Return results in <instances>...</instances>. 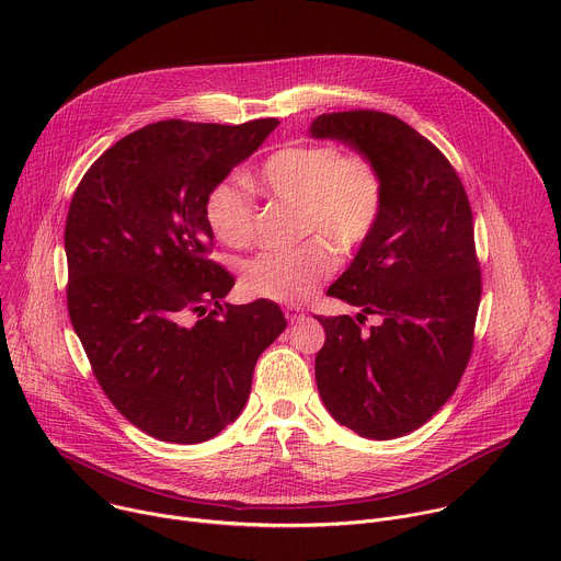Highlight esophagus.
I'll use <instances>...</instances> for the list:
<instances>
[{"mask_svg": "<svg viewBox=\"0 0 561 561\" xmlns=\"http://www.w3.org/2000/svg\"><path fill=\"white\" fill-rule=\"evenodd\" d=\"M284 312H286V319L290 324H295V322H301L304 319V308H299V306H295V304H288L286 308H284Z\"/></svg>", "mask_w": 561, "mask_h": 561, "instance_id": "esophagus-1", "label": "esophagus"}]
</instances>
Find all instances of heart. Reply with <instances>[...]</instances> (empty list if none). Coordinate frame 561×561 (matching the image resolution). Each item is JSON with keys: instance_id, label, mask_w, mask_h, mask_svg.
Instances as JSON below:
<instances>
[{"instance_id": "obj_1", "label": "heart", "mask_w": 561, "mask_h": 561, "mask_svg": "<svg viewBox=\"0 0 561 561\" xmlns=\"http://www.w3.org/2000/svg\"><path fill=\"white\" fill-rule=\"evenodd\" d=\"M260 184L271 197L297 204L301 234L327 233L346 253L368 242L383 213V182L375 164L335 144L279 148L262 164ZM204 217L224 247L253 244L257 204L237 182L221 180L208 191ZM325 238L312 234L299 247L255 255L244 266V288L275 301L310 297L337 268V253Z\"/></svg>"}]
</instances>
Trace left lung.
<instances>
[{
  "label": "left lung",
  "instance_id": "left-lung-1",
  "mask_svg": "<svg viewBox=\"0 0 561 561\" xmlns=\"http://www.w3.org/2000/svg\"><path fill=\"white\" fill-rule=\"evenodd\" d=\"M310 135L353 146L383 182L375 232L329 288L362 312L317 317L327 331L317 390L357 435L402 437L448 402L470 359L482 299L472 210L444 152L394 115L324 113ZM366 313L380 317L368 332Z\"/></svg>",
  "mask_w": 561,
  "mask_h": 561
}]
</instances>
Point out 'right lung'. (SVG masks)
<instances>
[{
  "instance_id": "1",
  "label": "right lung",
  "mask_w": 561,
  "mask_h": 561,
  "mask_svg": "<svg viewBox=\"0 0 561 561\" xmlns=\"http://www.w3.org/2000/svg\"><path fill=\"white\" fill-rule=\"evenodd\" d=\"M279 126L164 119L111 146L66 215L70 324L111 404L159 442L199 444L244 411L257 357L286 329L268 299L219 304L208 191Z\"/></svg>"
}]
</instances>
